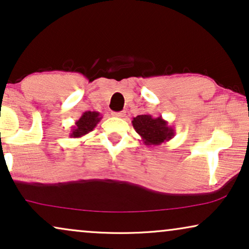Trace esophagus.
Listing matches in <instances>:
<instances>
[{"label": "esophagus", "mask_w": 249, "mask_h": 249, "mask_svg": "<svg viewBox=\"0 0 249 249\" xmlns=\"http://www.w3.org/2000/svg\"><path fill=\"white\" fill-rule=\"evenodd\" d=\"M112 115H114L115 117H124V116L126 115V112H125V111H118V112H114Z\"/></svg>", "instance_id": "1"}]
</instances>
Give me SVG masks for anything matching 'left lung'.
Returning a JSON list of instances; mask_svg holds the SVG:
<instances>
[{
	"instance_id": "8db88e82",
	"label": "left lung",
	"mask_w": 249,
	"mask_h": 249,
	"mask_svg": "<svg viewBox=\"0 0 249 249\" xmlns=\"http://www.w3.org/2000/svg\"><path fill=\"white\" fill-rule=\"evenodd\" d=\"M134 130L141 137L145 145H160L166 143L175 135L174 128L168 125V122L159 116L139 115L132 119Z\"/></svg>"
}]
</instances>
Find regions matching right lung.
I'll list each match as a JSON object with an SVG mask.
<instances>
[{"instance_id":"1","label":"right lung","mask_w":249,"mask_h":249,"mask_svg":"<svg viewBox=\"0 0 249 249\" xmlns=\"http://www.w3.org/2000/svg\"><path fill=\"white\" fill-rule=\"evenodd\" d=\"M102 116L98 111H85L83 112L81 118L75 122V125L71 126V138H82L85 134L90 133L97 124L101 121Z\"/></svg>"}]
</instances>
